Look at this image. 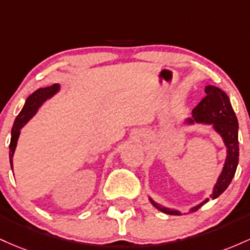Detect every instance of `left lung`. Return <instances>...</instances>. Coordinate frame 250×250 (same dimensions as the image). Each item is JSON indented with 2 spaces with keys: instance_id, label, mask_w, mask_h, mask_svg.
Returning <instances> with one entry per match:
<instances>
[{
  "instance_id": "8db88e82",
  "label": "left lung",
  "mask_w": 250,
  "mask_h": 250,
  "mask_svg": "<svg viewBox=\"0 0 250 250\" xmlns=\"http://www.w3.org/2000/svg\"><path fill=\"white\" fill-rule=\"evenodd\" d=\"M207 97L201 100V103L193 108L191 112V118H186L182 123L183 126H192L195 124L210 125L212 130L222 138V142L226 146V161H224L223 169L212 188L210 198L215 200L224 190L229 187L232 177L236 172L238 164V122L232 106L229 100V97L224 91L216 86L209 85L206 88ZM209 197L196 204L189 209V212H195L201 208L203 204L209 201ZM150 203L158 209L159 211L167 215H182L179 210L163 207L148 196Z\"/></svg>"
}]
</instances>
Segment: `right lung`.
Instances as JSON below:
<instances>
[{
    "instance_id": "right-lung-1",
    "label": "right lung",
    "mask_w": 250,
    "mask_h": 250,
    "mask_svg": "<svg viewBox=\"0 0 250 250\" xmlns=\"http://www.w3.org/2000/svg\"><path fill=\"white\" fill-rule=\"evenodd\" d=\"M61 91L60 83H54V85L49 86V87L44 88H38L35 92H33L29 97L27 98L26 103H24L23 108L16 117L15 122H14L13 128H12V138H10V145H9V162L10 167L13 170V157L15 153L16 145H18V140L21 133V128L32 119L33 117L38 113L40 107L48 99H52L54 95H57L59 92Z\"/></svg>"
}]
</instances>
